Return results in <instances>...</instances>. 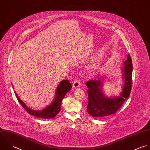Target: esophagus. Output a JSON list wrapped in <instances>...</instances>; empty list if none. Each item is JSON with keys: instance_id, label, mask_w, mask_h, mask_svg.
I'll return each instance as SVG.
<instances>
[{"instance_id": "1", "label": "esophagus", "mask_w": 150, "mask_h": 150, "mask_svg": "<svg viewBox=\"0 0 150 150\" xmlns=\"http://www.w3.org/2000/svg\"><path fill=\"white\" fill-rule=\"evenodd\" d=\"M81 85V83H80V81L79 80H76L74 82V83L73 84V87L74 88H79L80 87Z\"/></svg>"}]
</instances>
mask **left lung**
<instances>
[{
    "label": "left lung",
    "instance_id": "1",
    "mask_svg": "<svg viewBox=\"0 0 150 150\" xmlns=\"http://www.w3.org/2000/svg\"><path fill=\"white\" fill-rule=\"evenodd\" d=\"M122 68L123 84L122 91L117 96L108 97L102 90L105 79L98 75L94 80L87 81L86 84L88 88V103L87 106V112L93 117H103L115 114L130 96L132 89L133 65L130 54L123 63Z\"/></svg>",
    "mask_w": 150,
    "mask_h": 150
}]
</instances>
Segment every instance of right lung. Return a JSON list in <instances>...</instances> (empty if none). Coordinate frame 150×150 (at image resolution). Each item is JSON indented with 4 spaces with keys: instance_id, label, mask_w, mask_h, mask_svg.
I'll list each match as a JSON object with an SVG mask.
<instances>
[{
    "instance_id": "1",
    "label": "right lung",
    "mask_w": 150,
    "mask_h": 150,
    "mask_svg": "<svg viewBox=\"0 0 150 150\" xmlns=\"http://www.w3.org/2000/svg\"><path fill=\"white\" fill-rule=\"evenodd\" d=\"M71 88V85L68 80H63L60 81L56 87L55 94L52 101H51L48 105L40 110H34L29 108L24 102L20 99L15 91L14 93L21 106L30 115L42 119H51L54 117L60 112L62 100L66 96V93L70 91Z\"/></svg>"
}]
</instances>
